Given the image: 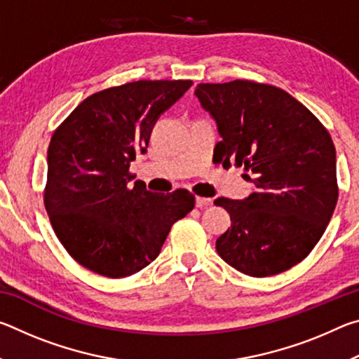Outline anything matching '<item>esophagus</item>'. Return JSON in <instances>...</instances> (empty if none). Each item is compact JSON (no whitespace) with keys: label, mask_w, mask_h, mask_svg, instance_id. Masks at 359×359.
Returning <instances> with one entry per match:
<instances>
[{"label":"esophagus","mask_w":359,"mask_h":359,"mask_svg":"<svg viewBox=\"0 0 359 359\" xmlns=\"http://www.w3.org/2000/svg\"><path fill=\"white\" fill-rule=\"evenodd\" d=\"M212 203H214V199L212 198H201V196L196 198V208H205V205H210Z\"/></svg>","instance_id":"34e87169"}]
</instances>
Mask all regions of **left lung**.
I'll return each instance as SVG.
<instances>
[{"label": "left lung", "mask_w": 359, "mask_h": 359, "mask_svg": "<svg viewBox=\"0 0 359 359\" xmlns=\"http://www.w3.org/2000/svg\"><path fill=\"white\" fill-rule=\"evenodd\" d=\"M215 120L223 168L244 166L255 190L218 198L231 228L217 239L223 261L252 277L276 276L317 245L337 203L336 149L317 117L290 93L250 81L198 83Z\"/></svg>", "instance_id": "8db88e82"}]
</instances>
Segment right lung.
<instances>
[{
	"label": "right lung",
	"instance_id": "right-lung-1",
	"mask_svg": "<svg viewBox=\"0 0 359 359\" xmlns=\"http://www.w3.org/2000/svg\"><path fill=\"white\" fill-rule=\"evenodd\" d=\"M191 81H137L88 96L53 133L47 150L46 210L79 264L121 278L149 266L172 224L194 208L187 190L151 193L128 184L130 163Z\"/></svg>",
	"mask_w": 359,
	"mask_h": 359
}]
</instances>
